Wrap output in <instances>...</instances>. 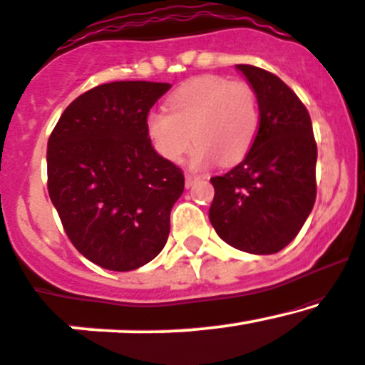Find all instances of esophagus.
Returning a JSON list of instances; mask_svg holds the SVG:
<instances>
[{"label":"esophagus","instance_id":"obj_1","mask_svg":"<svg viewBox=\"0 0 365 365\" xmlns=\"http://www.w3.org/2000/svg\"><path fill=\"white\" fill-rule=\"evenodd\" d=\"M198 181V175L196 174H186V186H193V182Z\"/></svg>","mask_w":365,"mask_h":365}]
</instances>
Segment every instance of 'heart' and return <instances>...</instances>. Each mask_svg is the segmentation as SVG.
Returning <instances> with one entry per match:
<instances>
[{
    "label": "heart",
    "instance_id": "heart-1",
    "mask_svg": "<svg viewBox=\"0 0 365 365\" xmlns=\"http://www.w3.org/2000/svg\"><path fill=\"white\" fill-rule=\"evenodd\" d=\"M169 113L153 110L145 128L155 151L169 162H179L195 141L193 162L220 165L243 160L259 130V103L245 81L202 76L187 81L170 94Z\"/></svg>",
    "mask_w": 365,
    "mask_h": 365
}]
</instances>
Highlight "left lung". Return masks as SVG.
Instances as JSON below:
<instances>
[{"label": "left lung", "instance_id": "1", "mask_svg": "<svg viewBox=\"0 0 365 365\" xmlns=\"http://www.w3.org/2000/svg\"><path fill=\"white\" fill-rule=\"evenodd\" d=\"M259 101V130L236 167L210 179L208 217L215 232L241 252L271 255L300 232L317 195V145L300 98L277 76L236 65Z\"/></svg>", "mask_w": 365, "mask_h": 365}]
</instances>
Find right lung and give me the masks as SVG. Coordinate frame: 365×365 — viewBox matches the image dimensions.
<instances>
[{
    "label": "right lung",
    "instance_id": "add662e5",
    "mask_svg": "<svg viewBox=\"0 0 365 365\" xmlns=\"http://www.w3.org/2000/svg\"><path fill=\"white\" fill-rule=\"evenodd\" d=\"M167 83L118 81L65 108L48 139V193L93 264L134 271L165 247L184 174L151 146L145 120Z\"/></svg>",
    "mask_w": 365,
    "mask_h": 365
}]
</instances>
